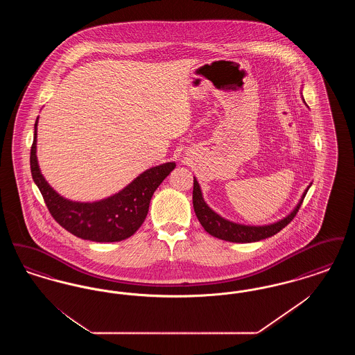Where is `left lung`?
Here are the masks:
<instances>
[{
    "label": "left lung",
    "mask_w": 355,
    "mask_h": 355,
    "mask_svg": "<svg viewBox=\"0 0 355 355\" xmlns=\"http://www.w3.org/2000/svg\"><path fill=\"white\" fill-rule=\"evenodd\" d=\"M304 190V196L301 201L295 206V209L285 217L284 220H278L275 223L266 225V226H248V225H239L230 220L222 218L216 211H213L206 202L203 201L201 187L198 185L197 180L194 178V187H193V207L196 211V216L202 225L203 229L210 234V236L220 238L223 241L229 242H236V243H246V242H257L265 238H269L278 232H281L285 226H287L294 217L297 216L301 205L304 202V196L309 190V187Z\"/></svg>",
    "instance_id": "8db88e82"
}]
</instances>
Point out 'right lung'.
Returning <instances> with one entry per match:
<instances>
[{
    "instance_id": "obj_1",
    "label": "right lung",
    "mask_w": 355,
    "mask_h": 355,
    "mask_svg": "<svg viewBox=\"0 0 355 355\" xmlns=\"http://www.w3.org/2000/svg\"><path fill=\"white\" fill-rule=\"evenodd\" d=\"M37 121L31 149V170L51 217L73 236L94 242H119L133 236L148 216L153 193L175 164L168 162L144 171L109 198L97 202H73L55 193L40 171L35 155Z\"/></svg>"
}]
</instances>
